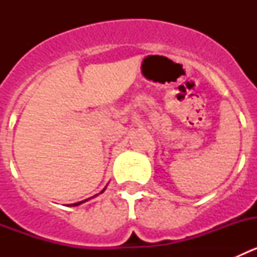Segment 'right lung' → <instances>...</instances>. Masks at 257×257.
Here are the masks:
<instances>
[{
  "mask_svg": "<svg viewBox=\"0 0 257 257\" xmlns=\"http://www.w3.org/2000/svg\"><path fill=\"white\" fill-rule=\"evenodd\" d=\"M104 190H105V188H104V189L101 190L100 193H103ZM94 197H95V196H94ZM86 201H87V199H86ZM83 202H85V201H82V202H77V203H73V205H70V206H78V205H81V203H83Z\"/></svg>",
  "mask_w": 257,
  "mask_h": 257,
  "instance_id": "obj_1",
  "label": "right lung"
}]
</instances>
